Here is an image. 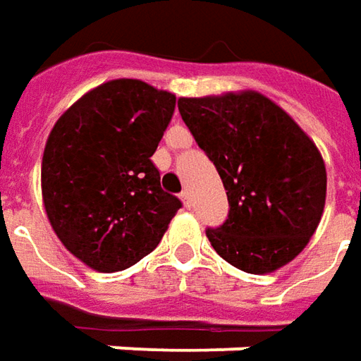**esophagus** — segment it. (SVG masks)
<instances>
[{
	"label": "esophagus",
	"mask_w": 361,
	"mask_h": 361,
	"mask_svg": "<svg viewBox=\"0 0 361 361\" xmlns=\"http://www.w3.org/2000/svg\"><path fill=\"white\" fill-rule=\"evenodd\" d=\"M180 200H183V204H185L186 209H190L192 200H190V192H188V190H183V192H180Z\"/></svg>",
	"instance_id": "1"
}]
</instances>
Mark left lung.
I'll use <instances>...</instances> for the list:
<instances>
[{"label": "left lung", "instance_id": "1", "mask_svg": "<svg viewBox=\"0 0 361 361\" xmlns=\"http://www.w3.org/2000/svg\"><path fill=\"white\" fill-rule=\"evenodd\" d=\"M178 111L228 197V219L207 228L212 248L250 274L296 258L326 202V166L310 137L254 91L178 99Z\"/></svg>", "mask_w": 361, "mask_h": 361}]
</instances>
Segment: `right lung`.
<instances>
[{"label":"right lung","instance_id":"add662e5","mask_svg":"<svg viewBox=\"0 0 361 361\" xmlns=\"http://www.w3.org/2000/svg\"><path fill=\"white\" fill-rule=\"evenodd\" d=\"M175 105L173 93L115 79L81 97L51 130L43 204L65 248L97 272L137 264L183 207L151 161Z\"/></svg>","mask_w":361,"mask_h":361}]
</instances>
